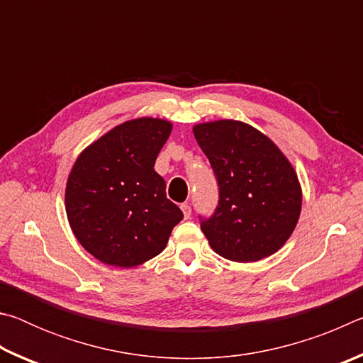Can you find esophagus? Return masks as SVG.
I'll use <instances>...</instances> for the list:
<instances>
[{"mask_svg":"<svg viewBox=\"0 0 363 363\" xmlns=\"http://www.w3.org/2000/svg\"><path fill=\"white\" fill-rule=\"evenodd\" d=\"M181 210H182V213H184V216H186V219H189L190 214H192V208H190L189 203H182V205H181Z\"/></svg>","mask_w":363,"mask_h":363,"instance_id":"34e87169","label":"esophagus"}]
</instances>
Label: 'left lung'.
Returning <instances> with one entry per match:
<instances>
[{"label":"left lung","mask_w":363,"mask_h":363,"mask_svg":"<svg viewBox=\"0 0 363 363\" xmlns=\"http://www.w3.org/2000/svg\"><path fill=\"white\" fill-rule=\"evenodd\" d=\"M194 134L218 182L211 216H199L211 248L225 259L253 262L284 247L301 213V187L277 145L242 121L196 125Z\"/></svg>","instance_id":"left-lung-1"}]
</instances>
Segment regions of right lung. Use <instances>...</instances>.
Masks as SVG:
<instances>
[{"mask_svg": "<svg viewBox=\"0 0 363 363\" xmlns=\"http://www.w3.org/2000/svg\"><path fill=\"white\" fill-rule=\"evenodd\" d=\"M169 133L171 123L164 120L126 121L73 164L65 190L67 218L78 242L99 261L134 267L152 259L184 218L153 169Z\"/></svg>", "mask_w": 363, "mask_h": 363, "instance_id": "obj_1", "label": "right lung"}]
</instances>
